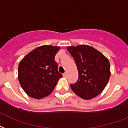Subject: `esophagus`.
<instances>
[{
    "label": "esophagus",
    "mask_w": 128,
    "mask_h": 128,
    "mask_svg": "<svg viewBox=\"0 0 128 128\" xmlns=\"http://www.w3.org/2000/svg\"><path fill=\"white\" fill-rule=\"evenodd\" d=\"M63 76H65V77L67 76V73H66V72L64 73V74H63Z\"/></svg>",
    "instance_id": "1"
}]
</instances>
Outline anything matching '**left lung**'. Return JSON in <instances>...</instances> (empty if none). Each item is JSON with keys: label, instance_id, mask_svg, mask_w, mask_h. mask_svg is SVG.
Wrapping results in <instances>:
<instances>
[{"label": "left lung", "instance_id": "1", "mask_svg": "<svg viewBox=\"0 0 128 128\" xmlns=\"http://www.w3.org/2000/svg\"><path fill=\"white\" fill-rule=\"evenodd\" d=\"M67 50L74 58L78 71V80L70 84L72 90L86 100L99 95L107 85L111 74L108 59L87 45L69 46Z\"/></svg>", "mask_w": 128, "mask_h": 128}]
</instances>
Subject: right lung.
<instances>
[{
  "label": "right lung",
  "instance_id": "obj_1",
  "mask_svg": "<svg viewBox=\"0 0 128 128\" xmlns=\"http://www.w3.org/2000/svg\"><path fill=\"white\" fill-rule=\"evenodd\" d=\"M60 48L48 45L40 46L21 60L18 68V81L29 96L38 99L47 96L62 78L54 60Z\"/></svg>",
  "mask_w": 128,
  "mask_h": 128
}]
</instances>
